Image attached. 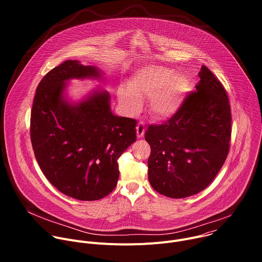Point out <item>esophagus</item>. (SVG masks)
I'll return each mask as SVG.
<instances>
[{"label": "esophagus", "mask_w": 262, "mask_h": 262, "mask_svg": "<svg viewBox=\"0 0 262 262\" xmlns=\"http://www.w3.org/2000/svg\"><path fill=\"white\" fill-rule=\"evenodd\" d=\"M137 137L138 138H142L145 134V125H144V122L140 121L138 124H137Z\"/></svg>", "instance_id": "34e87169"}]
</instances>
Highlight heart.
Listing matches in <instances>:
<instances>
[{"label": "heart", "instance_id": "obj_1", "mask_svg": "<svg viewBox=\"0 0 262 262\" xmlns=\"http://www.w3.org/2000/svg\"><path fill=\"white\" fill-rule=\"evenodd\" d=\"M129 89L121 88L118 96L122 106L130 114L142 107V99H150L149 106L158 119L176 114L189 91V81L172 69L148 65L138 70L128 82Z\"/></svg>", "mask_w": 262, "mask_h": 262}]
</instances>
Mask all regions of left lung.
I'll use <instances>...</instances> for the list:
<instances>
[{"label": "left lung", "instance_id": "left-lung-1", "mask_svg": "<svg viewBox=\"0 0 262 262\" xmlns=\"http://www.w3.org/2000/svg\"><path fill=\"white\" fill-rule=\"evenodd\" d=\"M199 78L176 114L145 132L151 148L149 182L169 198L190 197L207 188L229 152L231 110L226 90L204 65Z\"/></svg>", "mask_w": 262, "mask_h": 262}]
</instances>
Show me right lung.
<instances>
[{"label": "right lung", "instance_id": "obj_1", "mask_svg": "<svg viewBox=\"0 0 262 262\" xmlns=\"http://www.w3.org/2000/svg\"><path fill=\"white\" fill-rule=\"evenodd\" d=\"M100 77L96 67L67 60L40 81L31 111V142L41 171L61 193L82 201L115 189L118 159L136 141L137 121L112 113L108 92L94 91L76 104L64 98L66 81Z\"/></svg>", "mask_w": 262, "mask_h": 262}]
</instances>
